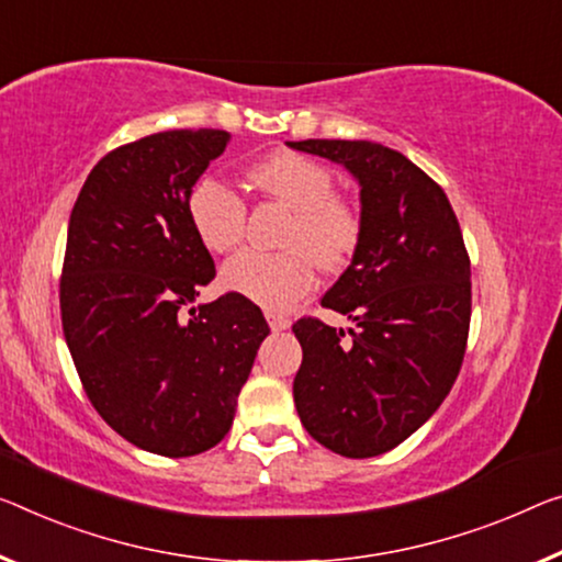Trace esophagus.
Segmentation results:
<instances>
[{"instance_id": "obj_1", "label": "esophagus", "mask_w": 562, "mask_h": 562, "mask_svg": "<svg viewBox=\"0 0 562 562\" xmlns=\"http://www.w3.org/2000/svg\"><path fill=\"white\" fill-rule=\"evenodd\" d=\"M266 322H269V326L273 331H286L289 326H291V322L286 316H281V314H276V311H266Z\"/></svg>"}]
</instances>
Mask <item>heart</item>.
Returning a JSON list of instances; mask_svg holds the SVG:
<instances>
[{
    "label": "heart",
    "instance_id": "1",
    "mask_svg": "<svg viewBox=\"0 0 562 562\" xmlns=\"http://www.w3.org/2000/svg\"><path fill=\"white\" fill-rule=\"evenodd\" d=\"M251 183L273 198L293 218L281 254L240 251L221 269V283L263 308H289L314 286V261L339 269L361 236L359 213L334 195V172L299 153H276L251 170ZM188 218L201 244L213 254L238 246L246 228V203L215 176L198 178L188 193Z\"/></svg>",
    "mask_w": 562,
    "mask_h": 562
}]
</instances>
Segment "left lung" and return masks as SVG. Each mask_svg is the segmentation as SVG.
Instances as JSON below:
<instances>
[{
  "label": "left lung",
  "mask_w": 562,
  "mask_h": 562,
  "mask_svg": "<svg viewBox=\"0 0 562 562\" xmlns=\"http://www.w3.org/2000/svg\"><path fill=\"white\" fill-rule=\"evenodd\" d=\"M289 148L347 168L359 183L361 236L322 304L357 329L301 318L304 361L293 402L326 450L364 460L394 450L437 412L468 347L472 283L460 223L442 188L402 153L371 140Z\"/></svg>",
  "instance_id": "left-lung-1"
}]
</instances>
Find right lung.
I'll return each instance as SVG.
<instances>
[{
  "label": "right lung",
  "instance_id": "add662e5",
  "mask_svg": "<svg viewBox=\"0 0 562 562\" xmlns=\"http://www.w3.org/2000/svg\"><path fill=\"white\" fill-rule=\"evenodd\" d=\"M226 131H168L108 153L67 228L59 308L92 407L127 442L162 457L228 435L269 324L226 296L180 308L215 276L188 218V193L226 150Z\"/></svg>",
  "mask_w": 562,
  "mask_h": 562
}]
</instances>
